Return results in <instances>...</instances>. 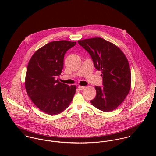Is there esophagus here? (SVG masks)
Listing matches in <instances>:
<instances>
[{"mask_svg": "<svg viewBox=\"0 0 156 156\" xmlns=\"http://www.w3.org/2000/svg\"><path fill=\"white\" fill-rule=\"evenodd\" d=\"M84 88H85V87H82V86H79L78 87V89H79L80 90H83Z\"/></svg>", "mask_w": 156, "mask_h": 156, "instance_id": "34e87169", "label": "esophagus"}]
</instances>
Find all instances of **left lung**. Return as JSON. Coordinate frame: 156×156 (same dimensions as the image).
Listing matches in <instances>:
<instances>
[{"label":"left lung","instance_id":"8db88e82","mask_svg":"<svg viewBox=\"0 0 156 156\" xmlns=\"http://www.w3.org/2000/svg\"><path fill=\"white\" fill-rule=\"evenodd\" d=\"M78 43L102 73L103 87H95L97 94L91 105L105 112L115 109L130 90L131 71L127 58L117 46L101 38L80 40Z\"/></svg>","mask_w":156,"mask_h":156}]
</instances>
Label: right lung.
Wrapping results in <instances>:
<instances>
[{
  "label": "right lung",
  "mask_w": 156,
  "mask_h": 156,
  "mask_svg": "<svg viewBox=\"0 0 156 156\" xmlns=\"http://www.w3.org/2000/svg\"><path fill=\"white\" fill-rule=\"evenodd\" d=\"M76 42H50L38 49L30 58L26 69L25 88L32 102L41 111L56 115L69 106L76 87L61 83L56 77L64 68L67 50Z\"/></svg>",
  "instance_id": "1"
}]
</instances>
